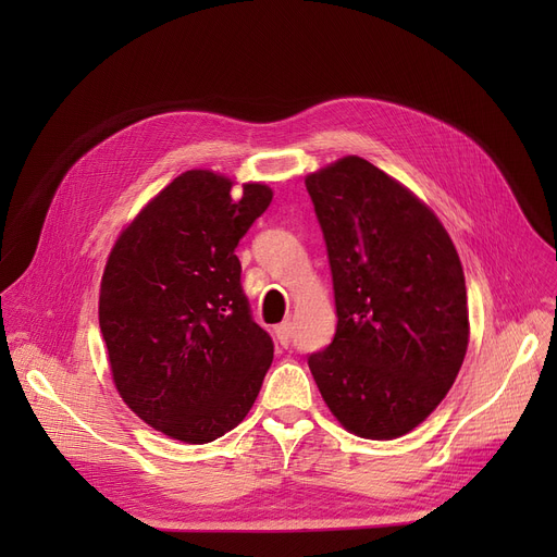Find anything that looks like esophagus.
I'll list each match as a JSON object with an SVG mask.
<instances>
[{"mask_svg": "<svg viewBox=\"0 0 557 557\" xmlns=\"http://www.w3.org/2000/svg\"><path fill=\"white\" fill-rule=\"evenodd\" d=\"M290 334H294V325H290L288 320H284L282 325L275 327V338H277L280 345H284V347L290 343Z\"/></svg>", "mask_w": 557, "mask_h": 557, "instance_id": "1", "label": "esophagus"}]
</instances>
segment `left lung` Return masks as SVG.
Segmentation results:
<instances>
[{"mask_svg": "<svg viewBox=\"0 0 557 557\" xmlns=\"http://www.w3.org/2000/svg\"><path fill=\"white\" fill-rule=\"evenodd\" d=\"M305 185L338 315L309 370L349 433L393 441L433 413L462 366L470 318L458 252L426 205L363 158H341Z\"/></svg>", "mask_w": 557, "mask_h": 557, "instance_id": "8db88e82", "label": "left lung"}]
</instances>
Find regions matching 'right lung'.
<instances>
[{
  "label": "right lung",
  "instance_id": "obj_1",
  "mask_svg": "<svg viewBox=\"0 0 557 557\" xmlns=\"http://www.w3.org/2000/svg\"><path fill=\"white\" fill-rule=\"evenodd\" d=\"M232 185L208 169L181 173L120 234L101 280L116 391L137 418L187 445L237 426L273 361L234 255L273 191Z\"/></svg>",
  "mask_w": 557,
  "mask_h": 557
}]
</instances>
